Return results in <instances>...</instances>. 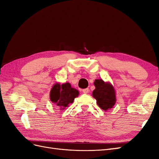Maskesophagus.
I'll list each match as a JSON object with an SVG mask.
<instances>
[{"label":"esophagus","instance_id":"esophagus-1","mask_svg":"<svg viewBox=\"0 0 159 159\" xmlns=\"http://www.w3.org/2000/svg\"><path fill=\"white\" fill-rule=\"evenodd\" d=\"M82 91H83V92H84V93H85V94H87V93H89V89L88 88H86V89H84L82 90Z\"/></svg>","mask_w":159,"mask_h":159}]
</instances>
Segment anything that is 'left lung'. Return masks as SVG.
Here are the masks:
<instances>
[{
  "label": "left lung",
  "mask_w": 159,
  "mask_h": 159,
  "mask_svg": "<svg viewBox=\"0 0 159 159\" xmlns=\"http://www.w3.org/2000/svg\"><path fill=\"white\" fill-rule=\"evenodd\" d=\"M95 89L93 91V97L97 101L98 106L104 111L111 109L116 103V93L113 85L109 81L95 80Z\"/></svg>",
  "instance_id": "1"
}]
</instances>
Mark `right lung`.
Listing matches in <instances>:
<instances>
[{
  "label": "right lung",
  "instance_id": "add662e5",
  "mask_svg": "<svg viewBox=\"0 0 159 159\" xmlns=\"http://www.w3.org/2000/svg\"><path fill=\"white\" fill-rule=\"evenodd\" d=\"M79 91L71 88L68 82L60 85L56 83L52 86L50 92V99L52 103H54L60 109H65L69 104L74 102L75 98L78 97Z\"/></svg>",
  "mask_w": 159,
  "mask_h": 159
}]
</instances>
